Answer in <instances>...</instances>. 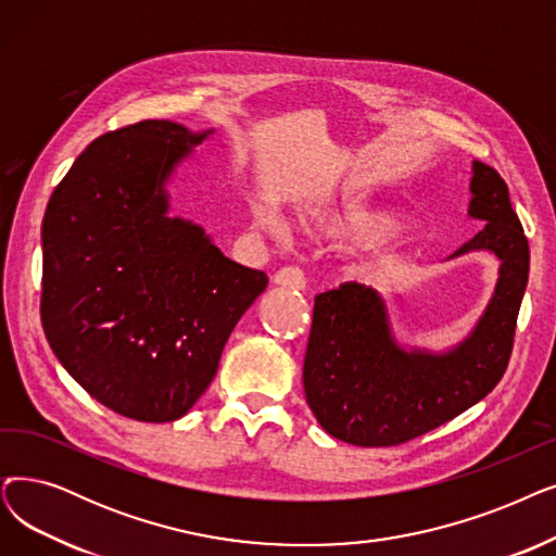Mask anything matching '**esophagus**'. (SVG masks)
Here are the masks:
<instances>
[{
    "label": "esophagus",
    "instance_id": "obj_1",
    "mask_svg": "<svg viewBox=\"0 0 556 556\" xmlns=\"http://www.w3.org/2000/svg\"><path fill=\"white\" fill-rule=\"evenodd\" d=\"M273 281L277 286H283V288H293V291H302V288L306 286V277L300 268H281Z\"/></svg>",
    "mask_w": 556,
    "mask_h": 556
}]
</instances>
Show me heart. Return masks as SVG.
I'll list each match as a JSON object with an SVG mask.
<instances>
[{
	"instance_id": "b5f03b06",
	"label": "heart",
	"mask_w": 556,
	"mask_h": 556,
	"mask_svg": "<svg viewBox=\"0 0 556 556\" xmlns=\"http://www.w3.org/2000/svg\"><path fill=\"white\" fill-rule=\"evenodd\" d=\"M256 225L270 236H283V225L270 213L256 211ZM306 233L318 238H356L361 243H381L400 231V220L391 213L361 206H318L302 213L300 218Z\"/></svg>"
}]
</instances>
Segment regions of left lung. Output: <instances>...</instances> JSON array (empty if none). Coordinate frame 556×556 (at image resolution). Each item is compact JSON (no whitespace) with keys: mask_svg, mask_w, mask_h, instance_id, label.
I'll return each instance as SVG.
<instances>
[{"mask_svg":"<svg viewBox=\"0 0 556 556\" xmlns=\"http://www.w3.org/2000/svg\"><path fill=\"white\" fill-rule=\"evenodd\" d=\"M470 192L468 215L486 225L450 258L489 250L500 277L466 341L441 354L400 348L386 302L364 283L316 298L302 379L313 416L333 439L391 447L422 437L484 400L509 366L529 245L497 170L475 161Z\"/></svg>","mask_w":556,"mask_h":556,"instance_id":"obj_1","label":"left lung"}]
</instances>
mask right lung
I'll use <instances>...</instances> for the list:
<instances>
[{
	"label": "right lung",
	"instance_id": "add662e5",
	"mask_svg": "<svg viewBox=\"0 0 556 556\" xmlns=\"http://www.w3.org/2000/svg\"><path fill=\"white\" fill-rule=\"evenodd\" d=\"M208 134L170 119L109 131L72 163L45 211L47 341L90 397L131 420L186 416L268 286L200 225L167 215V179Z\"/></svg>",
	"mask_w": 556,
	"mask_h": 556
}]
</instances>
